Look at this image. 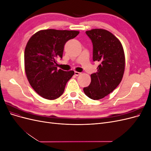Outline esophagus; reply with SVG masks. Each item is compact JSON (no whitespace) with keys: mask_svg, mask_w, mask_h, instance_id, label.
Wrapping results in <instances>:
<instances>
[{"mask_svg":"<svg viewBox=\"0 0 151 151\" xmlns=\"http://www.w3.org/2000/svg\"><path fill=\"white\" fill-rule=\"evenodd\" d=\"M81 74V72H77V71H75L74 72V74L76 75V76H79V75H80Z\"/></svg>","mask_w":151,"mask_h":151,"instance_id":"34e87169","label":"esophagus"}]
</instances>
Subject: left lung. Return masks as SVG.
Here are the masks:
<instances>
[{
	"label": "left lung",
	"mask_w": 151,
	"mask_h": 151,
	"mask_svg": "<svg viewBox=\"0 0 151 151\" xmlns=\"http://www.w3.org/2000/svg\"><path fill=\"white\" fill-rule=\"evenodd\" d=\"M93 45V61L98 62V72L91 75L89 86L84 88L89 98L98 100L111 93L121 83L125 71V58L123 46L116 36L106 29L86 31Z\"/></svg>",
	"instance_id": "1"
}]
</instances>
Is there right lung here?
I'll list each match as a JSON object with an SVG mask.
<instances>
[{"mask_svg": "<svg viewBox=\"0 0 151 151\" xmlns=\"http://www.w3.org/2000/svg\"><path fill=\"white\" fill-rule=\"evenodd\" d=\"M78 31L40 30L28 40L24 51V70L31 86L40 96L53 100L64 91L73 70L57 69V58H62L65 43Z\"/></svg>", "mask_w": 151, "mask_h": 151, "instance_id": "add662e5", "label": "right lung"}]
</instances>
